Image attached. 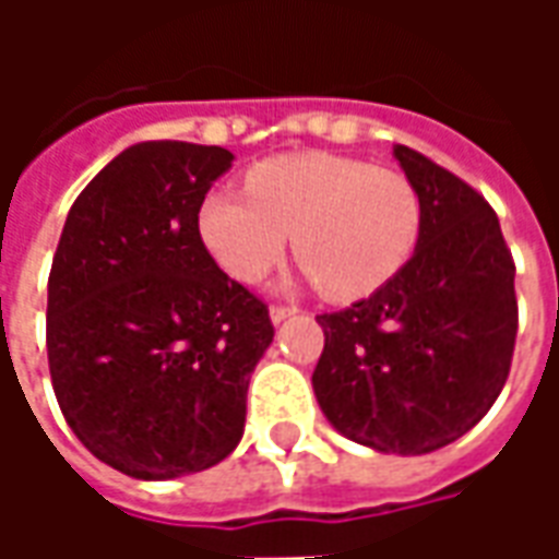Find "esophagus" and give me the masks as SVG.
I'll return each instance as SVG.
<instances>
[{
	"instance_id": "esophagus-1",
	"label": "esophagus",
	"mask_w": 559,
	"mask_h": 559,
	"mask_svg": "<svg viewBox=\"0 0 559 559\" xmlns=\"http://www.w3.org/2000/svg\"><path fill=\"white\" fill-rule=\"evenodd\" d=\"M296 314V308H287V305H272L269 308V320L278 326V323H284V320H290V317Z\"/></svg>"
}]
</instances>
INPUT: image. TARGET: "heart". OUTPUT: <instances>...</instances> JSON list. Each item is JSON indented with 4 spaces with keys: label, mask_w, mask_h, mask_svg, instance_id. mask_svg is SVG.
<instances>
[{
    "label": "heart",
    "mask_w": 559,
    "mask_h": 559,
    "mask_svg": "<svg viewBox=\"0 0 559 559\" xmlns=\"http://www.w3.org/2000/svg\"><path fill=\"white\" fill-rule=\"evenodd\" d=\"M248 194L215 188L197 209V233L227 275L254 284L293 257L332 302L380 290L411 260L421 233L416 185L368 160L299 152L254 164Z\"/></svg>",
    "instance_id": "b5f03b06"
}]
</instances>
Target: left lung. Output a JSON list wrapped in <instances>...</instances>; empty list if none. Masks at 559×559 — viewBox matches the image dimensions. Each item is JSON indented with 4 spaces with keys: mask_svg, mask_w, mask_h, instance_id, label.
Here are the masks:
<instances>
[{
    "mask_svg": "<svg viewBox=\"0 0 559 559\" xmlns=\"http://www.w3.org/2000/svg\"><path fill=\"white\" fill-rule=\"evenodd\" d=\"M421 200V233L399 275L320 314L314 395L332 428L386 455L455 443L491 411L518 335L515 263L488 200L455 173L395 146Z\"/></svg>",
    "mask_w": 559,
    "mask_h": 559,
    "instance_id": "obj_1",
    "label": "left lung"
}]
</instances>
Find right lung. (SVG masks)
Wrapping results in <instances>:
<instances>
[{
    "label": "right lung",
    "mask_w": 559,
    "mask_h": 559,
    "mask_svg": "<svg viewBox=\"0 0 559 559\" xmlns=\"http://www.w3.org/2000/svg\"><path fill=\"white\" fill-rule=\"evenodd\" d=\"M230 164L221 146L134 143L80 191L59 236L47 281L56 401L80 443L134 479L230 455L275 335L266 305L197 233V209Z\"/></svg>",
    "instance_id": "add662e5"
}]
</instances>
